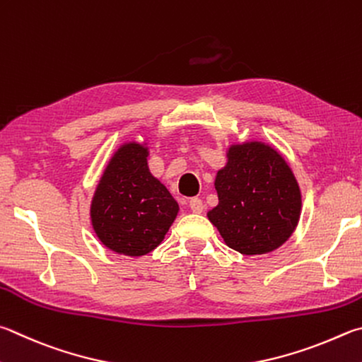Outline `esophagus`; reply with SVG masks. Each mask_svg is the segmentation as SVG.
I'll list each match as a JSON object with an SVG mask.
<instances>
[{"label":"esophagus","mask_w":362,"mask_h":362,"mask_svg":"<svg viewBox=\"0 0 362 362\" xmlns=\"http://www.w3.org/2000/svg\"><path fill=\"white\" fill-rule=\"evenodd\" d=\"M189 209H192L193 214H201L204 210V204L199 198H193L189 199Z\"/></svg>","instance_id":"obj_1"}]
</instances>
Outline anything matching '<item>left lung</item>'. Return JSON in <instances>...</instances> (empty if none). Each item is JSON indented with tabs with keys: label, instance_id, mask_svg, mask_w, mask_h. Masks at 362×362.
<instances>
[{
	"label": "left lung",
	"instance_id": "obj_1",
	"mask_svg": "<svg viewBox=\"0 0 362 362\" xmlns=\"http://www.w3.org/2000/svg\"><path fill=\"white\" fill-rule=\"evenodd\" d=\"M218 206L209 220L225 244L242 255L274 252L291 238L300 216V189L277 150L245 142L228 150L215 177Z\"/></svg>",
	"mask_w": 362,
	"mask_h": 362
}]
</instances>
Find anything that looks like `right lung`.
I'll use <instances>...</instances> for the list:
<instances>
[{"mask_svg": "<svg viewBox=\"0 0 362 362\" xmlns=\"http://www.w3.org/2000/svg\"><path fill=\"white\" fill-rule=\"evenodd\" d=\"M146 144L128 142L117 150L98 183L90 216L104 245L127 256L158 247L179 212L168 188L150 174Z\"/></svg>", "mask_w": 362, "mask_h": 362, "instance_id": "add662e5", "label": "right lung"}]
</instances>
